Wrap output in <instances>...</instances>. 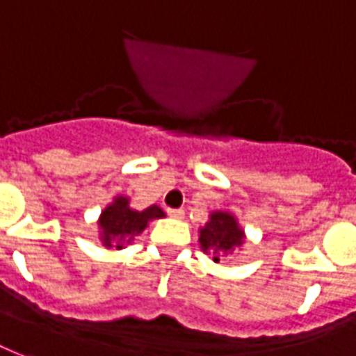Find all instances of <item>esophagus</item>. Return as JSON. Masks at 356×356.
<instances>
[{"mask_svg":"<svg viewBox=\"0 0 356 356\" xmlns=\"http://www.w3.org/2000/svg\"><path fill=\"white\" fill-rule=\"evenodd\" d=\"M168 214L172 218H176V220H181L184 218V210L181 209H168Z\"/></svg>","mask_w":356,"mask_h":356,"instance_id":"34e87169","label":"esophagus"}]
</instances>
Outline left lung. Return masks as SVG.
I'll use <instances>...</instances> for the list:
<instances>
[{
	"instance_id": "1",
	"label": "left lung",
	"mask_w": 356,
	"mask_h": 356,
	"mask_svg": "<svg viewBox=\"0 0 356 356\" xmlns=\"http://www.w3.org/2000/svg\"><path fill=\"white\" fill-rule=\"evenodd\" d=\"M243 241L245 232L241 229L237 218L224 210L212 212L209 222L199 229V243L203 252L210 254L216 264L233 254L237 246L243 245Z\"/></svg>"
}]
</instances>
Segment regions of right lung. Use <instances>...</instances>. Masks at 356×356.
I'll list each match as a JSON object with an SVG mask.
<instances>
[{"label": "right lung", "mask_w": 356, "mask_h": 356, "mask_svg": "<svg viewBox=\"0 0 356 356\" xmlns=\"http://www.w3.org/2000/svg\"><path fill=\"white\" fill-rule=\"evenodd\" d=\"M155 218H165V212L157 204L144 210H134L131 209L129 197H115L113 203L108 204L98 218L100 241L106 248L121 250L131 245L134 237H138Z\"/></svg>", "instance_id": "obj_1"}]
</instances>
